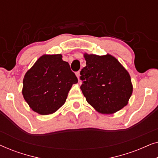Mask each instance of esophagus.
I'll list each match as a JSON object with an SVG mask.
<instances>
[{
  "label": "esophagus",
  "mask_w": 158,
  "mask_h": 158,
  "mask_svg": "<svg viewBox=\"0 0 158 158\" xmlns=\"http://www.w3.org/2000/svg\"><path fill=\"white\" fill-rule=\"evenodd\" d=\"M75 75H76L77 79L80 80V73L79 72H76V73H75Z\"/></svg>",
  "instance_id": "esophagus-1"
}]
</instances>
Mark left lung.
I'll list each match as a JSON object with an SVG mask.
<instances>
[{"label": "left lung", "instance_id": "obj_1", "mask_svg": "<svg viewBox=\"0 0 158 158\" xmlns=\"http://www.w3.org/2000/svg\"><path fill=\"white\" fill-rule=\"evenodd\" d=\"M86 66L81 71V86L86 101L98 113L112 114L126 106L133 86L128 71L109 54H84Z\"/></svg>", "mask_w": 158, "mask_h": 158}]
</instances>
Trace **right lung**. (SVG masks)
<instances>
[{
	"instance_id": "add662e5",
	"label": "right lung",
	"mask_w": 158,
	"mask_h": 158,
	"mask_svg": "<svg viewBox=\"0 0 158 158\" xmlns=\"http://www.w3.org/2000/svg\"><path fill=\"white\" fill-rule=\"evenodd\" d=\"M62 56L44 55L26 73L22 94L29 107L41 115L57 111L65 103L69 90L77 83Z\"/></svg>"
}]
</instances>
